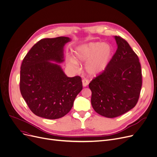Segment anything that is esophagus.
I'll return each mask as SVG.
<instances>
[{
  "mask_svg": "<svg viewBox=\"0 0 157 157\" xmlns=\"http://www.w3.org/2000/svg\"><path fill=\"white\" fill-rule=\"evenodd\" d=\"M82 83H83V86L84 87H85V86H88V85L89 84V81H88V79H84L82 80Z\"/></svg>",
  "mask_w": 157,
  "mask_h": 157,
  "instance_id": "esophagus-1",
  "label": "esophagus"
}]
</instances>
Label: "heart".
<instances>
[{"mask_svg": "<svg viewBox=\"0 0 157 157\" xmlns=\"http://www.w3.org/2000/svg\"><path fill=\"white\" fill-rule=\"evenodd\" d=\"M113 49L109 43L93 42L78 46L75 57L80 62H86L85 69L90 76H97L105 71L112 59ZM71 64L78 65L75 58H69Z\"/></svg>", "mask_w": 157, "mask_h": 157, "instance_id": "obj_1", "label": "heart"}]
</instances>
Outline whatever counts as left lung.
Returning a JSON list of instances; mask_svg holds the SVG:
<instances>
[{
    "label": "left lung",
    "instance_id": "8db88e82",
    "mask_svg": "<svg viewBox=\"0 0 157 157\" xmlns=\"http://www.w3.org/2000/svg\"><path fill=\"white\" fill-rule=\"evenodd\" d=\"M118 48L104 72L89 84L91 103L98 114L106 118L120 116L134 108L142 86L139 58L127 41L114 36Z\"/></svg>",
    "mask_w": 157,
    "mask_h": 157
}]
</instances>
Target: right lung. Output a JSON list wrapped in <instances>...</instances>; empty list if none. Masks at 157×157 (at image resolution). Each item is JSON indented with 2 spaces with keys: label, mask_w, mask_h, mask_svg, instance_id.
I'll return each mask as SVG.
<instances>
[{
  "label": "right lung",
  "mask_w": 157,
  "mask_h": 157,
  "mask_svg": "<svg viewBox=\"0 0 157 157\" xmlns=\"http://www.w3.org/2000/svg\"><path fill=\"white\" fill-rule=\"evenodd\" d=\"M69 41L67 37L41 39L23 60L20 92L30 109L39 117H64L83 89L81 78L67 77L59 64L64 61L63 47Z\"/></svg>",
  "instance_id": "right-lung-1"
}]
</instances>
